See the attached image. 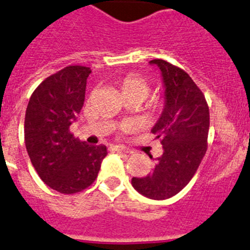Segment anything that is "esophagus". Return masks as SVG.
Returning <instances> with one entry per match:
<instances>
[{
  "label": "esophagus",
  "mask_w": 250,
  "mask_h": 250,
  "mask_svg": "<svg viewBox=\"0 0 250 250\" xmlns=\"http://www.w3.org/2000/svg\"><path fill=\"white\" fill-rule=\"evenodd\" d=\"M113 149L114 151H117V153H128V149L127 148H125V146H113Z\"/></svg>",
  "instance_id": "1"
}]
</instances>
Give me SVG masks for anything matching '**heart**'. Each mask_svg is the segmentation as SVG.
<instances>
[{"mask_svg":"<svg viewBox=\"0 0 250 250\" xmlns=\"http://www.w3.org/2000/svg\"><path fill=\"white\" fill-rule=\"evenodd\" d=\"M120 90L123 99H134L141 104L149 95L150 87L146 79L136 74H130L121 81ZM157 109L158 107H154V111Z\"/></svg>","mask_w":250,"mask_h":250,"instance_id":"b5f03b06","label":"heart"}]
</instances>
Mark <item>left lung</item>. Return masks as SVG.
Listing matches in <instances>:
<instances>
[{
  "label": "left lung",
  "mask_w": 250,
  "mask_h": 250,
  "mask_svg": "<svg viewBox=\"0 0 250 250\" xmlns=\"http://www.w3.org/2000/svg\"><path fill=\"white\" fill-rule=\"evenodd\" d=\"M149 64L160 69L165 88L164 108L151 128L163 154L146 178L132 179V186L148 199L167 200L190 183L206 154L209 111L205 95L188 72L162 59Z\"/></svg>",
  "instance_id": "8db88e82"
}]
</instances>
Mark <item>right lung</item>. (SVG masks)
Returning <instances> with one entry per match:
<instances>
[{"mask_svg": "<svg viewBox=\"0 0 250 250\" xmlns=\"http://www.w3.org/2000/svg\"><path fill=\"white\" fill-rule=\"evenodd\" d=\"M90 67L72 65L46 78L30 96L24 141L39 178L60 193H76L96 180L107 155L104 146H88L69 128L85 101Z\"/></svg>", "mask_w": 250, "mask_h": 250, "instance_id": "obj_1", "label": "right lung"}]
</instances>
